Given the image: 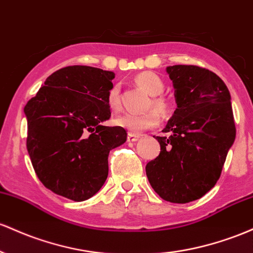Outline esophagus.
<instances>
[{"label":"esophagus","mask_w":253,"mask_h":253,"mask_svg":"<svg viewBox=\"0 0 253 253\" xmlns=\"http://www.w3.org/2000/svg\"><path fill=\"white\" fill-rule=\"evenodd\" d=\"M140 138V135H136V134H127V141L129 142H135Z\"/></svg>","instance_id":"esophagus-1"}]
</instances>
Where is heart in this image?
I'll return each instance as SVG.
<instances>
[{"label": "heart", "instance_id": "obj_1", "mask_svg": "<svg viewBox=\"0 0 253 253\" xmlns=\"http://www.w3.org/2000/svg\"><path fill=\"white\" fill-rule=\"evenodd\" d=\"M134 81L138 87H141L142 89L152 95L150 105H153L154 109H158L163 115H167L171 111V100L167 96L161 94L165 90V82L158 74L153 72H142L135 76ZM107 103L113 110H118L121 107L118 84H113L110 88L107 93ZM157 112L156 110H149L143 113H123L115 118V124L127 130L130 134H140L144 130L157 126L160 123V115Z\"/></svg>", "mask_w": 253, "mask_h": 253}]
</instances>
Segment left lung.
Masks as SVG:
<instances>
[{
	"instance_id": "left-lung-1",
	"label": "left lung",
	"mask_w": 253,
	"mask_h": 253,
	"mask_svg": "<svg viewBox=\"0 0 253 253\" xmlns=\"http://www.w3.org/2000/svg\"><path fill=\"white\" fill-rule=\"evenodd\" d=\"M177 109L157 136L161 150L146 166L148 180L165 201L189 203L214 188L235 140L231 94L215 73L197 65L167 67Z\"/></svg>"
}]
</instances>
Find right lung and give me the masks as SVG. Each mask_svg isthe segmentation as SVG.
<instances>
[{
  "mask_svg": "<svg viewBox=\"0 0 253 253\" xmlns=\"http://www.w3.org/2000/svg\"><path fill=\"white\" fill-rule=\"evenodd\" d=\"M115 73L69 65L52 73L28 100L26 146L45 188L69 200H88L109 174L110 150L126 141V130L105 126L111 117L107 93Z\"/></svg>",
  "mask_w": 253,
  "mask_h": 253,
  "instance_id": "1",
  "label": "right lung"
}]
</instances>
